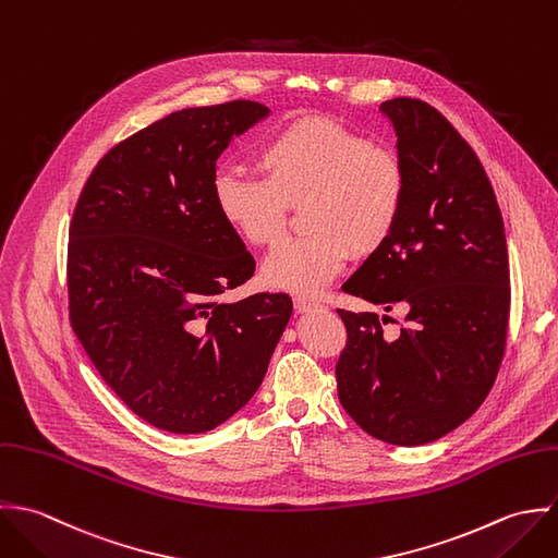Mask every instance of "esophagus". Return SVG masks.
<instances>
[{"mask_svg": "<svg viewBox=\"0 0 558 558\" xmlns=\"http://www.w3.org/2000/svg\"><path fill=\"white\" fill-rule=\"evenodd\" d=\"M293 306H295V311H298V313H308V311H315V308H319L322 304H319L317 300H313V298H306V295H295V298H293Z\"/></svg>", "mask_w": 558, "mask_h": 558, "instance_id": "esophagus-1", "label": "esophagus"}]
</instances>
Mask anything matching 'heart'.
<instances>
[{"label": "heart", "instance_id": "obj_1", "mask_svg": "<svg viewBox=\"0 0 558 558\" xmlns=\"http://www.w3.org/2000/svg\"><path fill=\"white\" fill-rule=\"evenodd\" d=\"M258 177L223 170L214 205L243 243L271 247L302 207V236L282 243L263 276L276 289L317 293L357 258L377 254L395 234L408 201V166L390 146L330 116H302L265 140Z\"/></svg>", "mask_w": 558, "mask_h": 558}]
</instances>
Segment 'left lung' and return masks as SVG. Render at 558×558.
<instances>
[{
	"mask_svg": "<svg viewBox=\"0 0 558 558\" xmlns=\"http://www.w3.org/2000/svg\"><path fill=\"white\" fill-rule=\"evenodd\" d=\"M408 166V201L390 241L342 291L390 313L338 308L347 342L336 362L338 399L373 438L397 446L440 440L489 395L502 364L511 278L505 223L472 146L421 99L379 106Z\"/></svg>",
	"mask_w": 558,
	"mask_h": 558,
	"instance_id": "left-lung-1",
	"label": "left lung"
}]
</instances>
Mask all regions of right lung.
<instances>
[{
  "instance_id": "right-lung-1",
  "label": "right lung",
  "mask_w": 558,
  "mask_h": 558,
  "mask_svg": "<svg viewBox=\"0 0 558 558\" xmlns=\"http://www.w3.org/2000/svg\"><path fill=\"white\" fill-rule=\"evenodd\" d=\"M267 112L239 99L170 113L108 150L75 205L71 328L118 399L170 434L241 410L293 311L287 293L223 300L256 263L216 211L218 157Z\"/></svg>"
}]
</instances>
